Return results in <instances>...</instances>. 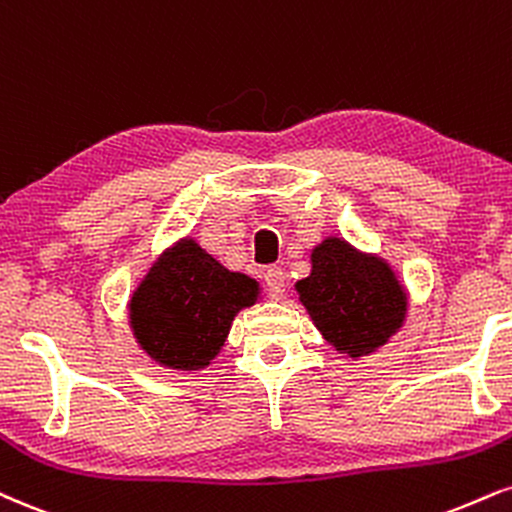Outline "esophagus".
Wrapping results in <instances>:
<instances>
[{
  "label": "esophagus",
  "instance_id": "esophagus-1",
  "mask_svg": "<svg viewBox=\"0 0 512 512\" xmlns=\"http://www.w3.org/2000/svg\"><path fill=\"white\" fill-rule=\"evenodd\" d=\"M264 283H267V293L272 300H281L286 293V274L279 267H269L264 272Z\"/></svg>",
  "mask_w": 512,
  "mask_h": 512
}]
</instances>
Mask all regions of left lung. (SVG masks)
Masks as SVG:
<instances>
[{
	"label": "left lung",
	"mask_w": 512,
	"mask_h": 512,
	"mask_svg": "<svg viewBox=\"0 0 512 512\" xmlns=\"http://www.w3.org/2000/svg\"><path fill=\"white\" fill-rule=\"evenodd\" d=\"M310 260L312 272L295 283V291L336 350L357 360L384 346L403 326L408 293L389 262L336 236L324 238Z\"/></svg>",
	"instance_id": "left-lung-1"
}]
</instances>
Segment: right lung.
Instances as JSON below:
<instances>
[{
    "label": "right lung",
    "instance_id": "1",
    "mask_svg": "<svg viewBox=\"0 0 512 512\" xmlns=\"http://www.w3.org/2000/svg\"><path fill=\"white\" fill-rule=\"evenodd\" d=\"M260 283L229 272L193 238L162 252L135 288L128 319L138 346L157 365L205 369L219 355L233 317L257 303Z\"/></svg>",
    "mask_w": 512,
    "mask_h": 512
}]
</instances>
